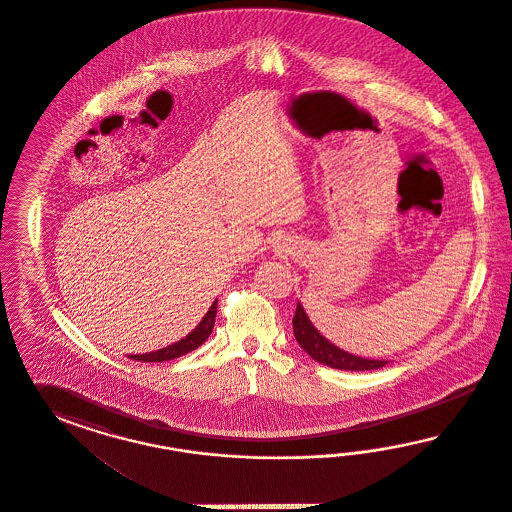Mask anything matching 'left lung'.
I'll list each match as a JSON object with an SVG mask.
<instances>
[{"label":"left lung","instance_id":"left-lung-1","mask_svg":"<svg viewBox=\"0 0 512 512\" xmlns=\"http://www.w3.org/2000/svg\"><path fill=\"white\" fill-rule=\"evenodd\" d=\"M293 330L298 345L310 355L313 360L326 364L336 370H347V372H368L377 370L388 364L387 360H373V358L357 357L340 347H336L332 341L326 340L325 336L311 325L310 317L302 304H296L295 317H293Z\"/></svg>","mask_w":512,"mask_h":512}]
</instances>
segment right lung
<instances>
[{
    "mask_svg": "<svg viewBox=\"0 0 512 512\" xmlns=\"http://www.w3.org/2000/svg\"><path fill=\"white\" fill-rule=\"evenodd\" d=\"M216 313L217 300L210 306V310L206 311V315L202 317V321L197 325V328H193V330L187 334L186 338L172 343L169 347L152 351V353H146V355H129V358L140 360V362H165V360H172V358L187 355L189 351L197 349L199 345H202L204 341L208 340V336L212 334L214 323H216Z\"/></svg>",
    "mask_w": 512,
    "mask_h": 512,
    "instance_id": "add662e5",
    "label": "right lung"
}]
</instances>
